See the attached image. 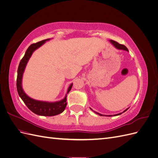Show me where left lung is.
<instances>
[{"label": "left lung", "mask_w": 158, "mask_h": 158, "mask_svg": "<svg viewBox=\"0 0 158 158\" xmlns=\"http://www.w3.org/2000/svg\"><path fill=\"white\" fill-rule=\"evenodd\" d=\"M109 41L111 43V44L113 45V46L114 47H116V48L117 49H119V50H124V51H128V49L127 48V47L125 46V45H121V44H118L117 42H116V41H113V40H109ZM91 110H92V111H93L95 113H96V114H99V115H100V116H107V117H112V116H117V115H120V114H121L123 113H124V112H125L128 109H125V111H124L123 112H122V113H118V114H110V115H106V114H101V113H98V112H96V111H94V110H92V109L91 108H89Z\"/></svg>", "instance_id": "8db88e82"}]
</instances>
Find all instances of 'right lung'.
Instances as JSON below:
<instances>
[{"instance_id": "add662e5", "label": "right lung", "mask_w": 158, "mask_h": 158, "mask_svg": "<svg viewBox=\"0 0 158 158\" xmlns=\"http://www.w3.org/2000/svg\"><path fill=\"white\" fill-rule=\"evenodd\" d=\"M50 39H47L37 42L36 44H31L27 49L26 50L25 55L23 56L22 59L20 60L18 69V75H17V81H16V88L19 96L21 98L22 101L24 102L26 106L30 110L38 115L41 116H55L63 113L65 107L66 106V97L67 94L70 91L72 87H73V83H72L68 88L67 92L65 97L61 99L60 101L55 102H43L32 99L25 93L22 88V77L23 74L24 73L26 66L28 60L30 59L33 52L36 49L40 48L41 46L44 45L47 41H49Z\"/></svg>"}]
</instances>
